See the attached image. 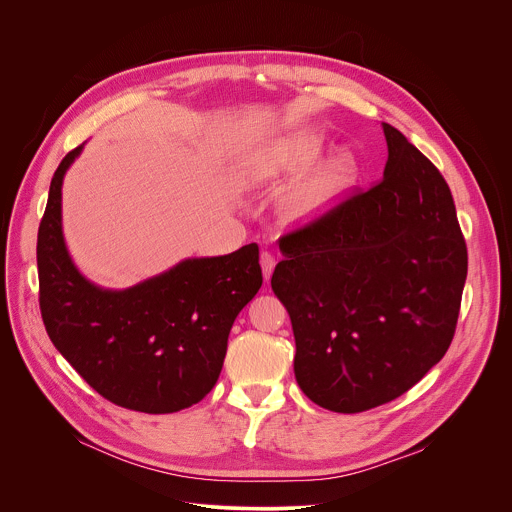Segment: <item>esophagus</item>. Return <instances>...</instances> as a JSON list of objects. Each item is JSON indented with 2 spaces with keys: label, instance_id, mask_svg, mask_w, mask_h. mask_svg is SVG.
I'll list each match as a JSON object with an SVG mask.
<instances>
[{
  "label": "esophagus",
  "instance_id": "34e87169",
  "mask_svg": "<svg viewBox=\"0 0 512 512\" xmlns=\"http://www.w3.org/2000/svg\"><path fill=\"white\" fill-rule=\"evenodd\" d=\"M261 269H263V279L269 281L271 273L275 269V257L271 253H267V251L261 253Z\"/></svg>",
  "mask_w": 512,
  "mask_h": 512
}]
</instances>
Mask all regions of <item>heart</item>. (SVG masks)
Wrapping results in <instances>:
<instances>
[{
    "mask_svg": "<svg viewBox=\"0 0 512 512\" xmlns=\"http://www.w3.org/2000/svg\"><path fill=\"white\" fill-rule=\"evenodd\" d=\"M324 152L326 141L318 131L279 137L271 143H265L263 148L255 150L247 158L245 178L253 184H275L296 178L320 162ZM358 174V160L350 152L332 156L285 194V216L289 221L298 223L310 221V218L318 216L332 202L344 196L356 184Z\"/></svg>",
    "mask_w": 512,
    "mask_h": 512,
    "instance_id": "heart-1",
    "label": "heart"
}]
</instances>
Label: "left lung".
<instances>
[{
  "instance_id": "left-lung-1",
  "label": "left lung",
  "mask_w": 512,
  "mask_h": 512,
  "mask_svg": "<svg viewBox=\"0 0 512 512\" xmlns=\"http://www.w3.org/2000/svg\"><path fill=\"white\" fill-rule=\"evenodd\" d=\"M383 131V180L285 235L271 277L294 328L296 381L336 413L397 399L444 358L468 273L444 176L399 129Z\"/></svg>"
}]
</instances>
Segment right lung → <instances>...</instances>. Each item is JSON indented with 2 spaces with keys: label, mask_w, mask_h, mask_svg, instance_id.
Listing matches in <instances>:
<instances>
[{
  "label": "right lung",
  "mask_w": 512,
  "mask_h": 512,
  "mask_svg": "<svg viewBox=\"0 0 512 512\" xmlns=\"http://www.w3.org/2000/svg\"><path fill=\"white\" fill-rule=\"evenodd\" d=\"M83 148L56 168L38 229L46 332L111 403L143 413L186 409L218 381L233 322L263 283L259 247L184 259L125 289L95 285L72 263L62 235V180Z\"/></svg>",
  "instance_id": "right-lung-1"
}]
</instances>
